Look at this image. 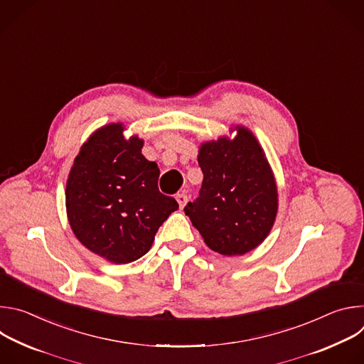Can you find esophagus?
Masks as SVG:
<instances>
[{"label": "esophagus", "instance_id": "34e87169", "mask_svg": "<svg viewBox=\"0 0 364 364\" xmlns=\"http://www.w3.org/2000/svg\"><path fill=\"white\" fill-rule=\"evenodd\" d=\"M176 200H177V203H178V205H180V209H183V207H184V205L187 204V201H188V197H187V194L180 193V194L176 196Z\"/></svg>", "mask_w": 364, "mask_h": 364}]
</instances>
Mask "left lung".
Instances as JSON below:
<instances>
[{"mask_svg":"<svg viewBox=\"0 0 364 364\" xmlns=\"http://www.w3.org/2000/svg\"><path fill=\"white\" fill-rule=\"evenodd\" d=\"M228 136L204 142L198 149L203 183L186 215L212 250L237 256L261 245L278 210L274 173L255 135L236 127Z\"/></svg>","mask_w":364,"mask_h":364,"instance_id":"left-lung-1","label":"left lung"}]
</instances>
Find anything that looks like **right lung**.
Masks as SVG:
<instances>
[{"instance_id": "1", "label": "right lung", "mask_w": 364, "mask_h": 364, "mask_svg": "<svg viewBox=\"0 0 364 364\" xmlns=\"http://www.w3.org/2000/svg\"><path fill=\"white\" fill-rule=\"evenodd\" d=\"M122 124L102 127L82 145L66 184L70 228L90 252L129 264L152 246L155 233L178 209L159 190L160 168L141 154L144 141L125 139Z\"/></svg>"}]
</instances>
